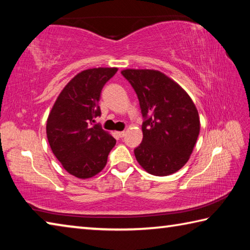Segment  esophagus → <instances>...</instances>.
Masks as SVG:
<instances>
[{
	"instance_id": "obj_1",
	"label": "esophagus",
	"mask_w": 250,
	"mask_h": 250,
	"mask_svg": "<svg viewBox=\"0 0 250 250\" xmlns=\"http://www.w3.org/2000/svg\"><path fill=\"white\" fill-rule=\"evenodd\" d=\"M117 134H118V137H119V138H124L125 134V131H119V132H117Z\"/></svg>"
}]
</instances>
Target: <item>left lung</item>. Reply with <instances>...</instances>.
Instances as JSON below:
<instances>
[{"mask_svg":"<svg viewBox=\"0 0 250 250\" xmlns=\"http://www.w3.org/2000/svg\"><path fill=\"white\" fill-rule=\"evenodd\" d=\"M121 74L138 96L143 139L135 159L156 176L170 175L185 166L200 133V118L189 96L158 70L125 69Z\"/></svg>","mask_w":250,"mask_h":250,"instance_id":"obj_1","label":"left lung"}]
</instances>
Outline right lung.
<instances>
[{
    "mask_svg": "<svg viewBox=\"0 0 250 250\" xmlns=\"http://www.w3.org/2000/svg\"><path fill=\"white\" fill-rule=\"evenodd\" d=\"M118 68L83 70L59 94L50 111L46 133L53 153L65 170L88 179L103 170L116 139L95 125L100 117V94Z\"/></svg>",
    "mask_w": 250,
    "mask_h": 250,
    "instance_id": "add662e5",
    "label": "right lung"
}]
</instances>
